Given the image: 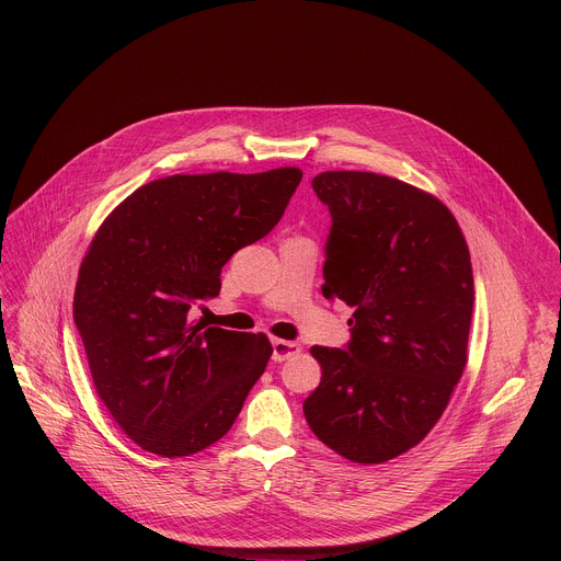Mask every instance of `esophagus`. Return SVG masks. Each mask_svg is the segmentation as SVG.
I'll return each instance as SVG.
<instances>
[{
	"label": "esophagus",
	"mask_w": 561,
	"mask_h": 561,
	"mask_svg": "<svg viewBox=\"0 0 561 561\" xmlns=\"http://www.w3.org/2000/svg\"><path fill=\"white\" fill-rule=\"evenodd\" d=\"M301 351V346L297 342H286V340H273V359L275 362H284L293 355H297Z\"/></svg>",
	"instance_id": "obj_1"
}]
</instances>
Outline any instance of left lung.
<instances>
[{"label": "left lung", "instance_id": "left-lung-1", "mask_svg": "<svg viewBox=\"0 0 561 561\" xmlns=\"http://www.w3.org/2000/svg\"><path fill=\"white\" fill-rule=\"evenodd\" d=\"M312 191L333 217L322 293L355 312L344 351L310 348L322 381L304 415L342 457L381 463L431 433L466 368L470 253L453 213L402 180L327 171Z\"/></svg>", "mask_w": 561, "mask_h": 561}]
</instances>
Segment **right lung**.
<instances>
[{
  "label": "right lung",
  "instance_id": "1",
  "mask_svg": "<svg viewBox=\"0 0 561 561\" xmlns=\"http://www.w3.org/2000/svg\"><path fill=\"white\" fill-rule=\"evenodd\" d=\"M301 171L171 175L144 184L100 226L79 266L72 319L95 390L144 450L188 457L221 439L262 377L264 333L191 322L221 266L282 219Z\"/></svg>",
  "mask_w": 561,
  "mask_h": 561
}]
</instances>
